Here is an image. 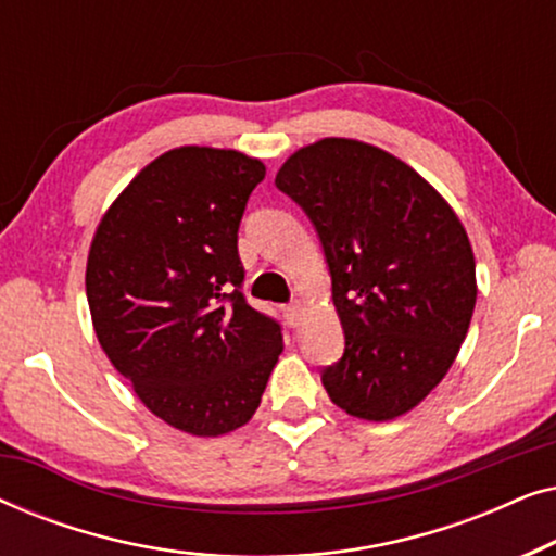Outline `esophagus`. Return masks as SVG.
I'll use <instances>...</instances> for the list:
<instances>
[{"label":"esophagus","mask_w":556,"mask_h":556,"mask_svg":"<svg viewBox=\"0 0 556 556\" xmlns=\"http://www.w3.org/2000/svg\"><path fill=\"white\" fill-rule=\"evenodd\" d=\"M286 318L291 326H299L301 318H303V303L301 301H293L291 306H286Z\"/></svg>","instance_id":"1"}]
</instances>
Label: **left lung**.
<instances>
[{"mask_svg":"<svg viewBox=\"0 0 556 556\" xmlns=\"http://www.w3.org/2000/svg\"><path fill=\"white\" fill-rule=\"evenodd\" d=\"M276 185L306 210L331 273L344 356L324 369L331 402L384 422L420 405L453 367L476 308V257L445 197L390 151L321 139Z\"/></svg>","mask_w":556,"mask_h":556,"instance_id":"obj_1","label":"left lung"}]
</instances>
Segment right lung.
I'll return each mask as SVG.
<instances>
[{"label": "right lung", "instance_id": "obj_1", "mask_svg": "<svg viewBox=\"0 0 556 556\" xmlns=\"http://www.w3.org/2000/svg\"><path fill=\"white\" fill-rule=\"evenodd\" d=\"M265 164L179 147L143 166L96 227L86 293L98 344L166 425L217 438L255 415L280 326L240 293L238 227Z\"/></svg>", "mask_w": 556, "mask_h": 556}]
</instances>
